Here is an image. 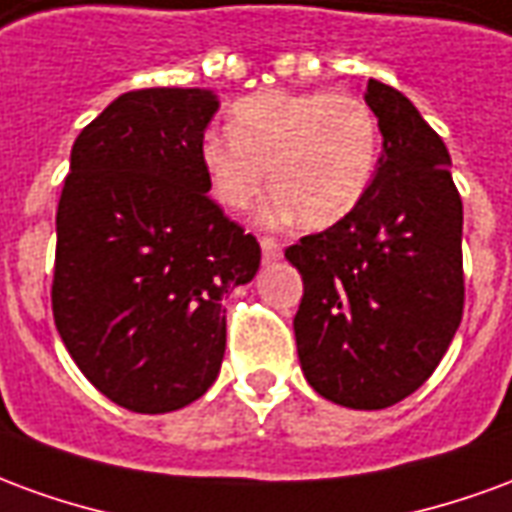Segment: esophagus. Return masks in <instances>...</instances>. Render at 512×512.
<instances>
[{"label": "esophagus", "mask_w": 512, "mask_h": 512, "mask_svg": "<svg viewBox=\"0 0 512 512\" xmlns=\"http://www.w3.org/2000/svg\"><path fill=\"white\" fill-rule=\"evenodd\" d=\"M260 249H263V263H277L282 257V246L274 238H260Z\"/></svg>", "instance_id": "1"}]
</instances>
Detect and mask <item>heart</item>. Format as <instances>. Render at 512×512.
Listing matches in <instances>:
<instances>
[{
	"instance_id": "obj_1",
	"label": "heart",
	"mask_w": 512,
	"mask_h": 512,
	"mask_svg": "<svg viewBox=\"0 0 512 512\" xmlns=\"http://www.w3.org/2000/svg\"><path fill=\"white\" fill-rule=\"evenodd\" d=\"M213 200L246 211L268 183L266 224L332 227L365 197L378 161V120L362 95L257 93L235 101L230 131H205L197 145Z\"/></svg>"
}]
</instances>
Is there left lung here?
Returning <instances> with one entry per match:
<instances>
[{
	"mask_svg": "<svg viewBox=\"0 0 512 512\" xmlns=\"http://www.w3.org/2000/svg\"><path fill=\"white\" fill-rule=\"evenodd\" d=\"M384 153L365 197L285 249L304 296L293 318L304 378L337 406L376 411L417 392L463 315V202L450 153L395 87L367 82Z\"/></svg>",
	"mask_w": 512,
	"mask_h": 512,
	"instance_id": "left-lung-1",
	"label": "left lung"
}]
</instances>
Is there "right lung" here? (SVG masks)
Segmentation results:
<instances>
[{"label":"right lung","mask_w":512,"mask_h":512,"mask_svg":"<svg viewBox=\"0 0 512 512\" xmlns=\"http://www.w3.org/2000/svg\"><path fill=\"white\" fill-rule=\"evenodd\" d=\"M211 90L123 93L82 128L57 208L51 310L87 381L136 414L202 397L227 343L224 296L260 244L208 197L197 145Z\"/></svg>","instance_id":"add662e5"}]
</instances>
